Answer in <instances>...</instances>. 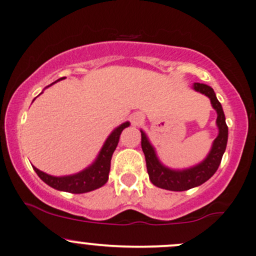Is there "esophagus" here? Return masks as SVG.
Wrapping results in <instances>:
<instances>
[{"label": "esophagus", "mask_w": 256, "mask_h": 256, "mask_svg": "<svg viewBox=\"0 0 256 256\" xmlns=\"http://www.w3.org/2000/svg\"><path fill=\"white\" fill-rule=\"evenodd\" d=\"M130 120H131V124H132L134 126H137V125H140L142 121H144V115H142L141 112H135L134 115H131Z\"/></svg>", "instance_id": "esophagus-1"}]
</instances>
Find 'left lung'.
Instances as JSON below:
<instances>
[{
    "label": "left lung",
    "mask_w": 256,
    "mask_h": 256,
    "mask_svg": "<svg viewBox=\"0 0 256 256\" xmlns=\"http://www.w3.org/2000/svg\"><path fill=\"white\" fill-rule=\"evenodd\" d=\"M194 90L208 96L212 106L217 112V128H218V136L214 138L212 144V148L208 156L201 163L196 164L192 168L182 169V170H174L166 168L158 160L156 150L147 138L146 134L141 130V146L146 158L147 172H148L150 180L153 185L160 189L172 190V192H185L192 188L198 186L207 182L218 169L222 156L226 150L228 141V126L226 124V116L223 112L222 106L216 98L214 90L210 86L204 83H194Z\"/></svg>",
    "instance_id": "left-lung-1"
}]
</instances>
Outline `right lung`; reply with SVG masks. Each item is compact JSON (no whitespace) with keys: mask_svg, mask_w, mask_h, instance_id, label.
<instances>
[{"mask_svg":"<svg viewBox=\"0 0 256 256\" xmlns=\"http://www.w3.org/2000/svg\"><path fill=\"white\" fill-rule=\"evenodd\" d=\"M58 80H56V82H58ZM51 84H52V83H51ZM128 125H130V122L126 121V122L118 126V128L110 134L109 137L106 138V141L104 142L103 147H102L100 152H99L98 157L94 160V163L90 164L88 168L83 169L80 173L67 176H54L39 170L36 166H34V170H36V173L39 176V178L42 182H46L49 186L54 188V189L60 190V192L83 194L99 189V188L103 186V185L108 182V179H109L110 162H112V153H114L118 144H119L121 132H122L124 128H128Z\"/></svg>","mask_w":256,"mask_h":256,"instance_id":"1","label":"right lung"}]
</instances>
